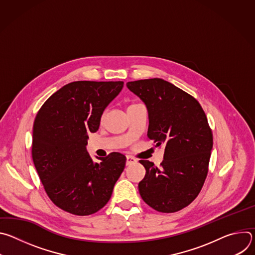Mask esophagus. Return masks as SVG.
<instances>
[{
	"mask_svg": "<svg viewBox=\"0 0 255 255\" xmlns=\"http://www.w3.org/2000/svg\"><path fill=\"white\" fill-rule=\"evenodd\" d=\"M137 162V160L134 158V157H132V156H127L126 157V164L127 165H131V164H134V163H136Z\"/></svg>",
	"mask_w": 255,
	"mask_h": 255,
	"instance_id": "34e87169",
	"label": "esophagus"
}]
</instances>
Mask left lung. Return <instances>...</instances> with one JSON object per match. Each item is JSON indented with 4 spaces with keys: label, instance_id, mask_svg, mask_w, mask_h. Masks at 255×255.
<instances>
[{
    "label": "left lung",
    "instance_id": "obj_1",
    "mask_svg": "<svg viewBox=\"0 0 255 255\" xmlns=\"http://www.w3.org/2000/svg\"><path fill=\"white\" fill-rule=\"evenodd\" d=\"M127 88L147 107L148 139L165 146L160 167L139 160L146 169L140 196L158 212H177L197 198L208 174L213 134L207 116L193 96L164 80L128 82Z\"/></svg>",
    "mask_w": 255,
    "mask_h": 255
}]
</instances>
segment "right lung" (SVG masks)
I'll return each instance as SVG.
<instances>
[{"mask_svg":"<svg viewBox=\"0 0 255 255\" xmlns=\"http://www.w3.org/2000/svg\"><path fill=\"white\" fill-rule=\"evenodd\" d=\"M123 82H72L49 97L33 124L32 158L55 206L78 216L101 210L110 200L126 156L112 152L94 162L88 133L99 129L106 107Z\"/></svg>","mask_w":255,"mask_h":255,"instance_id":"1","label":"right lung"}]
</instances>
